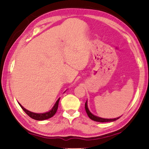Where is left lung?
Segmentation results:
<instances>
[{"label": "left lung", "mask_w": 149, "mask_h": 149, "mask_svg": "<svg viewBox=\"0 0 149 149\" xmlns=\"http://www.w3.org/2000/svg\"><path fill=\"white\" fill-rule=\"evenodd\" d=\"M85 110H86V112L88 115V116L89 117L90 119H91L92 120H94L95 122H114V121H116L118 119H119V118H114V119H107V118H102L98 116H96L93 115L91 112H90L89 108H88L87 107V101L85 103Z\"/></svg>", "instance_id": "obj_1"}]
</instances>
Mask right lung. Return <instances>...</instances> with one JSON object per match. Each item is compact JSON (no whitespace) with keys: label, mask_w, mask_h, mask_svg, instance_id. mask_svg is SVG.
<instances>
[{"label":"right lung","mask_w":149,"mask_h":149,"mask_svg":"<svg viewBox=\"0 0 149 149\" xmlns=\"http://www.w3.org/2000/svg\"><path fill=\"white\" fill-rule=\"evenodd\" d=\"M59 100H60V98L57 100V101L56 102V103H55L54 107H52V109L50 110L49 112L42 113V114H37V113H34V112H30V111L26 110V108H24L21 104H19H19L20 107H21V108H22V110H23L24 112H26V114L28 115L30 118H31L32 119L41 121V120H45L49 119V118H50L51 117H52L55 114H56L57 109H58V107Z\"/></svg>","instance_id":"1"}]
</instances>
